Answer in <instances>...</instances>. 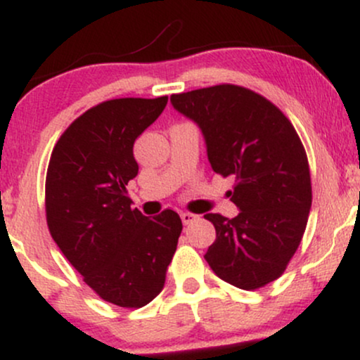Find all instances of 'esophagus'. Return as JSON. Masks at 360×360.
Segmentation results:
<instances>
[{
    "mask_svg": "<svg viewBox=\"0 0 360 360\" xmlns=\"http://www.w3.org/2000/svg\"><path fill=\"white\" fill-rule=\"evenodd\" d=\"M181 220H183L184 225H189V223H193V221L198 220V214L184 212V213H181Z\"/></svg>",
    "mask_w": 360,
    "mask_h": 360,
    "instance_id": "obj_1",
    "label": "esophagus"
}]
</instances>
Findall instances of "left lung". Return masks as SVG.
Returning <instances> with one entry per match:
<instances>
[{"label": "left lung", "instance_id": "obj_1", "mask_svg": "<svg viewBox=\"0 0 360 360\" xmlns=\"http://www.w3.org/2000/svg\"><path fill=\"white\" fill-rule=\"evenodd\" d=\"M176 111L200 127L212 169L235 177L230 200L240 210L206 213L217 240L205 254L218 278L257 289L283 274L311 208L307 152L278 106L254 91L218 84L172 94Z\"/></svg>", "mask_w": 360, "mask_h": 360}]
</instances>
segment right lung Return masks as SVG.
<instances>
[{
  "label": "right lung",
  "instance_id": "right-lung-1",
  "mask_svg": "<svg viewBox=\"0 0 360 360\" xmlns=\"http://www.w3.org/2000/svg\"><path fill=\"white\" fill-rule=\"evenodd\" d=\"M167 96L120 98L82 113L53 147L45 212L53 242L103 300L142 308L162 291L183 223L164 210H131L127 184L139 172L134 143Z\"/></svg>",
  "mask_w": 360,
  "mask_h": 360
}]
</instances>
